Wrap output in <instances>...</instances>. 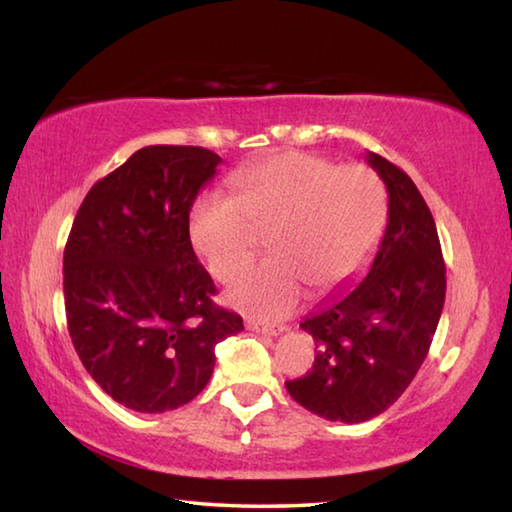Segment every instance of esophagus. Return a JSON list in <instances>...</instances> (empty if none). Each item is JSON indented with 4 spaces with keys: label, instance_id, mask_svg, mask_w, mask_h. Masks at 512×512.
<instances>
[{
    "label": "esophagus",
    "instance_id": "34e87169",
    "mask_svg": "<svg viewBox=\"0 0 512 512\" xmlns=\"http://www.w3.org/2000/svg\"><path fill=\"white\" fill-rule=\"evenodd\" d=\"M246 325L253 329L257 334H264V336H280L282 332H287V327L284 325H271V323H262V320H255V318H248Z\"/></svg>",
    "mask_w": 512,
    "mask_h": 512
}]
</instances>
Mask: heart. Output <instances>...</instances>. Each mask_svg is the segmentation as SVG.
<instances>
[{
  "instance_id": "heart-1",
  "label": "heart",
  "mask_w": 512,
  "mask_h": 512,
  "mask_svg": "<svg viewBox=\"0 0 512 512\" xmlns=\"http://www.w3.org/2000/svg\"><path fill=\"white\" fill-rule=\"evenodd\" d=\"M235 196L205 192L189 207V241L216 280L244 266L268 230L273 257L232 280V307L280 318L302 291L341 289L368 262L388 219L384 180L368 164H339L316 153L284 151L232 173Z\"/></svg>"
}]
</instances>
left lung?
Instances as JSON below:
<instances>
[{
  "label": "left lung",
  "mask_w": 512,
  "mask_h": 512,
  "mask_svg": "<svg viewBox=\"0 0 512 512\" xmlns=\"http://www.w3.org/2000/svg\"><path fill=\"white\" fill-rule=\"evenodd\" d=\"M368 164L388 189V221L368 275L302 320L314 366L287 391L332 422H366L397 402L436 334L445 305V259L436 221L413 180L377 153Z\"/></svg>",
  "instance_id": "1"
}]
</instances>
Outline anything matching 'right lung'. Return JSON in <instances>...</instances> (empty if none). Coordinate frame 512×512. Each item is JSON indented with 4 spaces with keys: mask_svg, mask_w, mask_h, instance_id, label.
Returning a JSON list of instances; mask_svg holds the SVG:
<instances>
[{
    "mask_svg": "<svg viewBox=\"0 0 512 512\" xmlns=\"http://www.w3.org/2000/svg\"><path fill=\"white\" fill-rule=\"evenodd\" d=\"M221 158L203 146H144L83 198L67 237V329L90 377L140 413L192 402L216 343L244 329L216 305L189 241V207Z\"/></svg>",
    "mask_w": 512,
    "mask_h": 512,
    "instance_id": "1",
    "label": "right lung"
}]
</instances>
